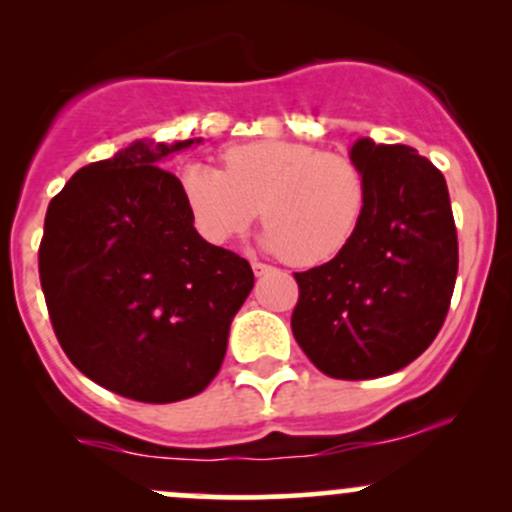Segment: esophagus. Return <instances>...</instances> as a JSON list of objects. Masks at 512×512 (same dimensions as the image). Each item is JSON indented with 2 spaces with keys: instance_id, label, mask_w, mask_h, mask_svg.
I'll return each instance as SVG.
<instances>
[{
  "instance_id": "obj_1",
  "label": "esophagus",
  "mask_w": 512,
  "mask_h": 512,
  "mask_svg": "<svg viewBox=\"0 0 512 512\" xmlns=\"http://www.w3.org/2000/svg\"><path fill=\"white\" fill-rule=\"evenodd\" d=\"M252 272H255V276H264V274H272L274 267H272V264L252 260Z\"/></svg>"
}]
</instances>
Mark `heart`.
I'll return each mask as SVG.
<instances>
[{
    "instance_id": "b5f03b06",
    "label": "heart",
    "mask_w": 512,
    "mask_h": 512,
    "mask_svg": "<svg viewBox=\"0 0 512 512\" xmlns=\"http://www.w3.org/2000/svg\"><path fill=\"white\" fill-rule=\"evenodd\" d=\"M180 192L199 236L223 245L260 216L262 245L298 267L337 257L366 214L363 170L344 154L286 139L223 149L221 170L187 163Z\"/></svg>"
}]
</instances>
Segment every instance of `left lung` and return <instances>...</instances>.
Masks as SVG:
<instances>
[{
    "label": "left lung",
    "instance_id": "1",
    "mask_svg": "<svg viewBox=\"0 0 512 512\" xmlns=\"http://www.w3.org/2000/svg\"><path fill=\"white\" fill-rule=\"evenodd\" d=\"M351 161L366 214L330 262L293 274V337L330 378L370 380L431 346L457 279V231L443 173L411 146L358 139Z\"/></svg>",
    "mask_w": 512,
    "mask_h": 512
}]
</instances>
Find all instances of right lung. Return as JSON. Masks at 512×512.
<instances>
[{
    "instance_id": "1",
    "label": "right lung",
    "mask_w": 512,
    "mask_h": 512,
    "mask_svg": "<svg viewBox=\"0 0 512 512\" xmlns=\"http://www.w3.org/2000/svg\"><path fill=\"white\" fill-rule=\"evenodd\" d=\"M202 139H139L52 197L40 286L64 354L86 378L149 404L195 397L219 373L248 260L195 231L180 180L158 168Z\"/></svg>"
}]
</instances>
